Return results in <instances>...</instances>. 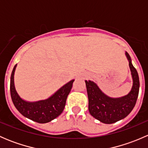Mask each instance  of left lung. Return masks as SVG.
Wrapping results in <instances>:
<instances>
[{
    "instance_id": "8db88e82",
    "label": "left lung",
    "mask_w": 148,
    "mask_h": 148,
    "mask_svg": "<svg viewBox=\"0 0 148 148\" xmlns=\"http://www.w3.org/2000/svg\"><path fill=\"white\" fill-rule=\"evenodd\" d=\"M130 69L133 80L132 89L128 95L120 98H112L100 90L92 81H85L89 99V111L92 116L105 124H112L124 119L131 112L136 104L140 88L138 71L131 62L128 53Z\"/></svg>"
}]
</instances>
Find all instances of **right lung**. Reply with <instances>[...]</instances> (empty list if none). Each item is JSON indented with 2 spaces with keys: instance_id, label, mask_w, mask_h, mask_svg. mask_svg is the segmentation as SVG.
<instances>
[{
  "instance_id": "right-lung-1",
  "label": "right lung",
  "mask_w": 148,
  "mask_h": 148,
  "mask_svg": "<svg viewBox=\"0 0 148 148\" xmlns=\"http://www.w3.org/2000/svg\"><path fill=\"white\" fill-rule=\"evenodd\" d=\"M16 66L13 67L10 76V91L12 101L18 111L24 117L38 123H46L60 115L64 109L67 96L74 80L64 85L49 99L34 102H26L19 97L15 89L14 72Z\"/></svg>"
}]
</instances>
